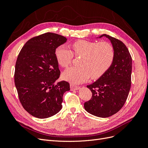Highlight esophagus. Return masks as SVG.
Returning <instances> with one entry per match:
<instances>
[{"label":"esophagus","mask_w":148,"mask_h":148,"mask_svg":"<svg viewBox=\"0 0 148 148\" xmlns=\"http://www.w3.org/2000/svg\"><path fill=\"white\" fill-rule=\"evenodd\" d=\"M79 89V86H75V85H73V84H70V89L71 91L78 90Z\"/></svg>","instance_id":"esophagus-1"}]
</instances>
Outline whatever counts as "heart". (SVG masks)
<instances>
[{
	"label": "heart",
	"instance_id": "obj_1",
	"mask_svg": "<svg viewBox=\"0 0 148 148\" xmlns=\"http://www.w3.org/2000/svg\"><path fill=\"white\" fill-rule=\"evenodd\" d=\"M70 47L71 51L65 46H60L54 54L58 64L64 68L70 65L73 55L81 57L79 66L70 67L62 74L63 78L71 83H83L89 77L92 79L99 78L110 69L114 60V48L109 42L78 40Z\"/></svg>",
	"mask_w": 148,
	"mask_h": 148
}]
</instances>
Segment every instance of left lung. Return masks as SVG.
Instances as JSON below:
<instances>
[{
    "instance_id": "8db88e82",
    "label": "left lung",
    "mask_w": 148,
    "mask_h": 148,
    "mask_svg": "<svg viewBox=\"0 0 148 148\" xmlns=\"http://www.w3.org/2000/svg\"><path fill=\"white\" fill-rule=\"evenodd\" d=\"M114 48L115 58L110 69L96 82L88 85L92 93L84 102L88 113L99 117H109L122 109L131 87L132 59L126 46L120 40L106 34Z\"/></svg>"
}]
</instances>
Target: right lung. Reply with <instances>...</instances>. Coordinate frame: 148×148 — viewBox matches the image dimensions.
Instances as JSON below:
<instances>
[{"mask_svg": "<svg viewBox=\"0 0 148 148\" xmlns=\"http://www.w3.org/2000/svg\"><path fill=\"white\" fill-rule=\"evenodd\" d=\"M63 36L46 33L29 39L22 47L15 65V84L19 99L29 114L39 119L56 115L62 109L65 81L56 83L60 71L56 49L66 42Z\"/></svg>", "mask_w": 148, "mask_h": 148, "instance_id": "1", "label": "right lung"}]
</instances>
